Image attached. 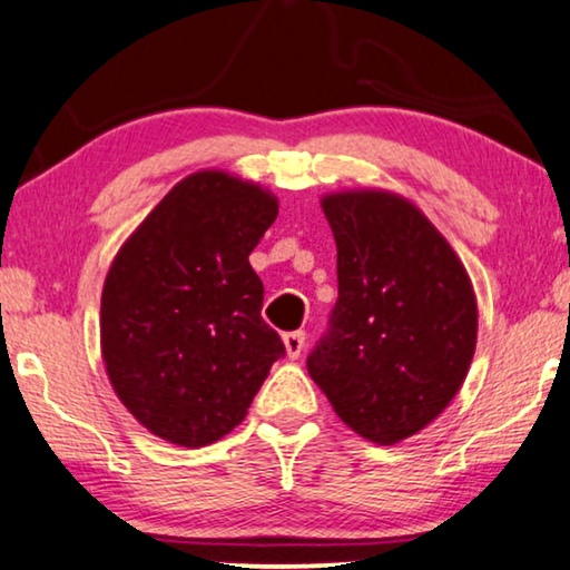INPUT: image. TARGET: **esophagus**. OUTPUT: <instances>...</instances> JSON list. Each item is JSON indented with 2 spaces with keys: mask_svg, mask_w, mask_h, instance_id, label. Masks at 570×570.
Wrapping results in <instances>:
<instances>
[{
  "mask_svg": "<svg viewBox=\"0 0 570 570\" xmlns=\"http://www.w3.org/2000/svg\"><path fill=\"white\" fill-rule=\"evenodd\" d=\"M283 343H285V351L291 358H297L305 348V331H291L283 335Z\"/></svg>",
  "mask_w": 570,
  "mask_h": 570,
  "instance_id": "34e87169",
  "label": "esophagus"
}]
</instances>
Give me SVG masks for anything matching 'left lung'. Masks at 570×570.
<instances>
[{
	"instance_id": "obj_1",
	"label": "left lung",
	"mask_w": 570,
	"mask_h": 570,
	"mask_svg": "<svg viewBox=\"0 0 570 570\" xmlns=\"http://www.w3.org/2000/svg\"><path fill=\"white\" fill-rule=\"evenodd\" d=\"M338 247V301L307 373L353 432L379 444L416 434L460 391L478 303L454 249L389 191L323 199Z\"/></svg>"
}]
</instances>
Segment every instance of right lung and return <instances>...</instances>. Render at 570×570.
Returning <instances> with one entry per match:
<instances>
[{"label":"right lung","mask_w":570,"mask_h":570,"mask_svg":"<svg viewBox=\"0 0 570 570\" xmlns=\"http://www.w3.org/2000/svg\"><path fill=\"white\" fill-rule=\"evenodd\" d=\"M277 199L222 171L186 176L156 204L108 269L100 348L110 384L148 432L204 446L245 419L285 356L263 321L249 252Z\"/></svg>","instance_id":"1"}]
</instances>
